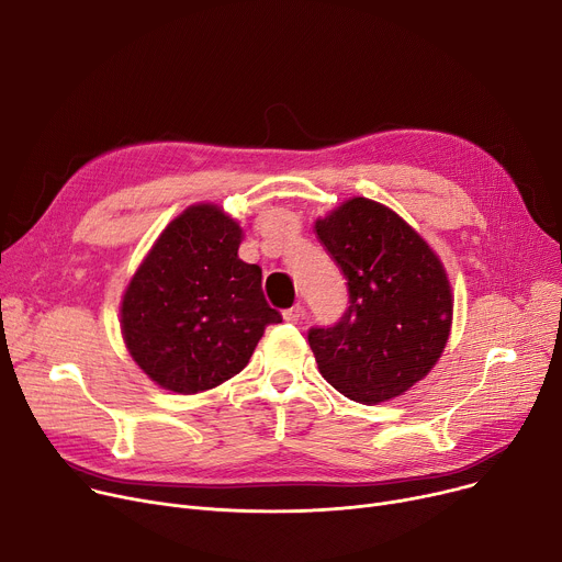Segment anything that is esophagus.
<instances>
[{"label": "esophagus", "mask_w": 562, "mask_h": 562, "mask_svg": "<svg viewBox=\"0 0 562 562\" xmlns=\"http://www.w3.org/2000/svg\"><path fill=\"white\" fill-rule=\"evenodd\" d=\"M303 312H305V310H303V305L299 303V305H293V307L284 310V312H282V316H284V321H286V323H299V321H301V316H303Z\"/></svg>", "instance_id": "obj_1"}]
</instances>
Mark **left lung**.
Returning <instances> with one entry per match:
<instances>
[{"label": "left lung", "instance_id": "obj_1", "mask_svg": "<svg viewBox=\"0 0 562 562\" xmlns=\"http://www.w3.org/2000/svg\"><path fill=\"white\" fill-rule=\"evenodd\" d=\"M316 234L348 280L341 318L307 330L321 375L356 403L401 396L447 346L453 301L445 269L415 229L367 198L316 221Z\"/></svg>", "mask_w": 562, "mask_h": 562}]
</instances>
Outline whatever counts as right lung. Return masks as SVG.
I'll use <instances>...</instances> for the list:
<instances>
[{"label":"right lung","mask_w":562,"mask_h":562,"mask_svg":"<svg viewBox=\"0 0 562 562\" xmlns=\"http://www.w3.org/2000/svg\"><path fill=\"white\" fill-rule=\"evenodd\" d=\"M241 227L214 204L177 216L132 278L121 310L136 364L177 394L239 373L282 314L263 299L261 269L236 255Z\"/></svg>","instance_id":"obj_1"}]
</instances>
